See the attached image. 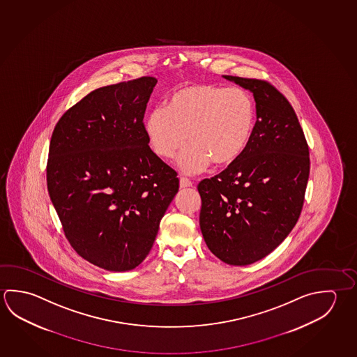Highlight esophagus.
<instances>
[{"label":"esophagus","instance_id":"esophagus-1","mask_svg":"<svg viewBox=\"0 0 357 357\" xmlns=\"http://www.w3.org/2000/svg\"><path fill=\"white\" fill-rule=\"evenodd\" d=\"M179 185H181V188H189L193 185V183L190 181V179L184 178V176H181V179H179Z\"/></svg>","mask_w":357,"mask_h":357}]
</instances>
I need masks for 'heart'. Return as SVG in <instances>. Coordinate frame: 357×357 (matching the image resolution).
<instances>
[{
	"label": "heart",
	"instance_id": "obj_1",
	"mask_svg": "<svg viewBox=\"0 0 357 357\" xmlns=\"http://www.w3.org/2000/svg\"><path fill=\"white\" fill-rule=\"evenodd\" d=\"M256 126V107L238 88L189 84L176 90L167 107L145 120L151 146L163 159H173L187 143L178 165L184 173H200L214 163L227 167L242 157Z\"/></svg>",
	"mask_w": 357,
	"mask_h": 357
}]
</instances>
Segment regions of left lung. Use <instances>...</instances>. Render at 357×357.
Instances as JSON below:
<instances>
[{"mask_svg":"<svg viewBox=\"0 0 357 357\" xmlns=\"http://www.w3.org/2000/svg\"><path fill=\"white\" fill-rule=\"evenodd\" d=\"M248 89L257 121L242 157L198 184L200 231L208 248L233 266L275 250L300 218L310 176V151L294 107L271 82L225 75Z\"/></svg>","mask_w":357,"mask_h":357,"instance_id":"8db88e82","label":"left lung"}]
</instances>
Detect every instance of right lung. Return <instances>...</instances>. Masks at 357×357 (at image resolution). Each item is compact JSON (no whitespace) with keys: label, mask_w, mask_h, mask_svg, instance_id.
<instances>
[{"label":"right lung","mask_w":357,"mask_h":357,"mask_svg":"<svg viewBox=\"0 0 357 357\" xmlns=\"http://www.w3.org/2000/svg\"><path fill=\"white\" fill-rule=\"evenodd\" d=\"M157 79L91 91L51 135L46 181L65 237L107 271L135 268L149 255L178 173L149 146L144 114Z\"/></svg>","instance_id":"1"}]
</instances>
